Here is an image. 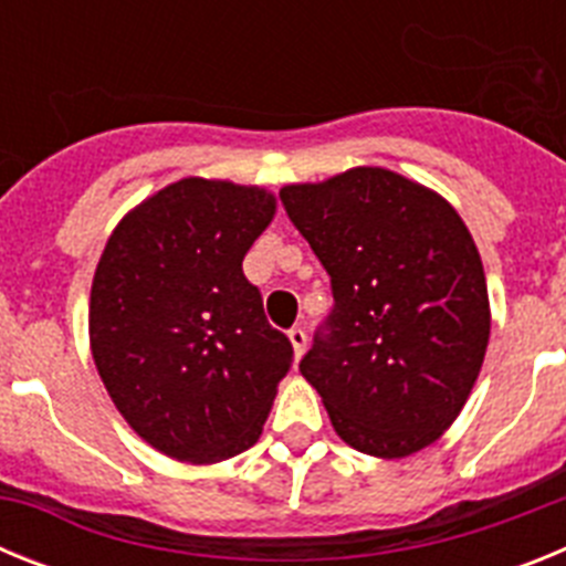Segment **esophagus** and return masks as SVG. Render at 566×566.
<instances>
[{
  "label": "esophagus",
  "mask_w": 566,
  "mask_h": 566,
  "mask_svg": "<svg viewBox=\"0 0 566 566\" xmlns=\"http://www.w3.org/2000/svg\"><path fill=\"white\" fill-rule=\"evenodd\" d=\"M289 339H292V345H294V354H297V357H303V352H306V345H308L306 328H300V326L289 328Z\"/></svg>",
  "instance_id": "esophagus-1"
}]
</instances>
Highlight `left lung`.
Listing matches in <instances>:
<instances>
[{"instance_id": "obj_1", "label": "left lung", "mask_w": 566, "mask_h": 566, "mask_svg": "<svg viewBox=\"0 0 566 566\" xmlns=\"http://www.w3.org/2000/svg\"><path fill=\"white\" fill-rule=\"evenodd\" d=\"M280 201L332 277L334 308L300 359L334 431L402 459L468 402L490 337L479 249L451 203L382 167L292 184Z\"/></svg>"}]
</instances>
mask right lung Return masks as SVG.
<instances>
[{
	"label": "right lung",
	"instance_id": "1",
	"mask_svg": "<svg viewBox=\"0 0 566 566\" xmlns=\"http://www.w3.org/2000/svg\"><path fill=\"white\" fill-rule=\"evenodd\" d=\"M274 218L260 187L184 178L109 234L90 292V348L144 442L212 464L258 442L294 348L269 326L243 258Z\"/></svg>",
	"mask_w": 566,
	"mask_h": 566
}]
</instances>
